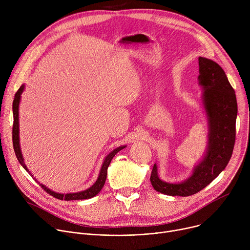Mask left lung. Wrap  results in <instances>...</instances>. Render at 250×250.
<instances>
[{
	"label": "left lung",
	"instance_id": "1",
	"mask_svg": "<svg viewBox=\"0 0 250 250\" xmlns=\"http://www.w3.org/2000/svg\"><path fill=\"white\" fill-rule=\"evenodd\" d=\"M198 82L203 90L201 104L208 123L207 149L191 175L178 183L161 180L154 164L150 182L155 191L164 195L187 197L198 193L222 173L232 154L237 116L234 90L224 69L206 57H199Z\"/></svg>",
	"mask_w": 250,
	"mask_h": 250
}]
</instances>
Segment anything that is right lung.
<instances>
[{
	"instance_id": "1",
	"label": "right lung",
	"mask_w": 250,
	"mask_h": 250,
	"mask_svg": "<svg viewBox=\"0 0 250 250\" xmlns=\"http://www.w3.org/2000/svg\"><path fill=\"white\" fill-rule=\"evenodd\" d=\"M24 85H21L20 87V89L18 90V92L15 95V99H14V103H13V114H14V125H13V145H14V149H15V153L16 156L19 160V162L21 163V165L25 169L26 172L29 173V175H31V177L33 179L39 182L37 179H35L34 176L30 173V171L27 169L24 160H23V156L21 153V146H20V123H19V108H20V102H21V94L24 90ZM126 146H122L117 147L116 149H114L113 151H111L108 155H106L104 159V162L102 164L98 179L96 180V182L88 189L84 190V191H80L77 193H67V194H61V193H56L50 189H48L46 186H44L43 184H40V186H42V188L46 191L49 195L53 196L56 199L59 200H65V201H72V200H85V199H91L93 197H95L96 195H98L100 193V191L103 189L105 179H106V173H108V167L112 161V159L114 158V156L122 149L125 148Z\"/></svg>"
}]
</instances>
